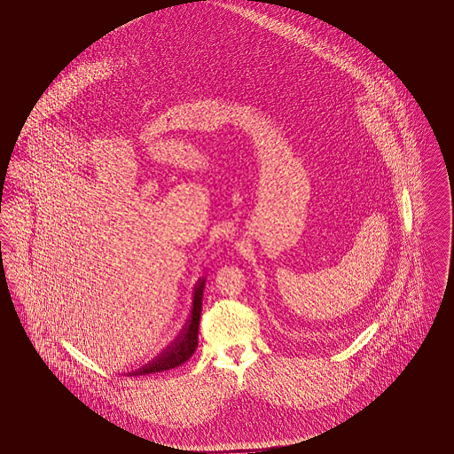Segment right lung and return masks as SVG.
I'll return each mask as SVG.
<instances>
[{
	"instance_id": "1",
	"label": "right lung",
	"mask_w": 454,
	"mask_h": 454,
	"mask_svg": "<svg viewBox=\"0 0 454 454\" xmlns=\"http://www.w3.org/2000/svg\"><path fill=\"white\" fill-rule=\"evenodd\" d=\"M204 286H206V279H199L195 284L194 306H192L191 318L182 328L180 335L173 340L172 346L167 347L156 359H153L152 363H148L146 366L139 367L137 371L130 372L132 376H143V374L168 371L172 367L184 364L187 359L192 357V354L197 348V333H199V322H200V311H202Z\"/></svg>"
}]
</instances>
